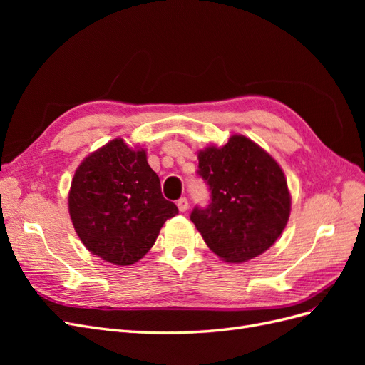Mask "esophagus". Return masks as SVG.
Instances as JSON below:
<instances>
[{
  "label": "esophagus",
  "mask_w": 365,
  "mask_h": 365,
  "mask_svg": "<svg viewBox=\"0 0 365 365\" xmlns=\"http://www.w3.org/2000/svg\"><path fill=\"white\" fill-rule=\"evenodd\" d=\"M176 205H178L180 212H187V208H189V201H187V197H181V200H178V202H176Z\"/></svg>",
  "instance_id": "1"
}]
</instances>
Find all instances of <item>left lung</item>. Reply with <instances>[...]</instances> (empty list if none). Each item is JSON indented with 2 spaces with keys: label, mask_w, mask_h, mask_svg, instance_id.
I'll return each mask as SVG.
<instances>
[{
  "label": "left lung",
  "mask_w": 365,
  "mask_h": 365,
  "mask_svg": "<svg viewBox=\"0 0 365 365\" xmlns=\"http://www.w3.org/2000/svg\"><path fill=\"white\" fill-rule=\"evenodd\" d=\"M197 158L210 204L193 208L192 222L225 262L257 257L289 219L291 196L280 165L244 135H233L222 148H207Z\"/></svg>",
  "instance_id": "1"
}]
</instances>
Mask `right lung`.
I'll use <instances>...</instances> for the list:
<instances>
[{
	"mask_svg": "<svg viewBox=\"0 0 365 365\" xmlns=\"http://www.w3.org/2000/svg\"><path fill=\"white\" fill-rule=\"evenodd\" d=\"M73 225L82 244L103 260L126 267L155 244L178 207L164 200L146 152L117 138L77 168L68 196Z\"/></svg>",
	"mask_w": 365,
	"mask_h": 365,
	"instance_id": "add662e5",
	"label": "right lung"
}]
</instances>
